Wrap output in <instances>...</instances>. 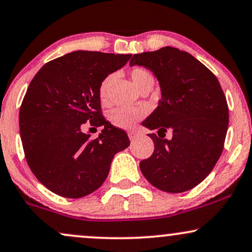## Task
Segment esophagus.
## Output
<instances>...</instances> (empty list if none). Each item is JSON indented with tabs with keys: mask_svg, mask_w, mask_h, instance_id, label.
I'll list each match as a JSON object with an SVG mask.
<instances>
[{
	"mask_svg": "<svg viewBox=\"0 0 252 252\" xmlns=\"http://www.w3.org/2000/svg\"><path fill=\"white\" fill-rule=\"evenodd\" d=\"M128 136H129V138L132 141V139H135L136 137H137V131H134V130H132V131H129Z\"/></svg>",
	"mask_w": 252,
	"mask_h": 252,
	"instance_id": "1",
	"label": "esophagus"
}]
</instances>
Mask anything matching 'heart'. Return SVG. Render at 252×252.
<instances>
[{"label":"heart","instance_id":"1","mask_svg":"<svg viewBox=\"0 0 252 252\" xmlns=\"http://www.w3.org/2000/svg\"><path fill=\"white\" fill-rule=\"evenodd\" d=\"M114 75H108L101 82L98 88V94L99 98L102 102L107 101L108 96V90L109 86H110V82L113 80ZM130 77H131L132 83L135 84V87L139 90L141 88H143L145 84L154 82V76L151 75L149 70L144 68H135L134 70L130 72ZM147 115V109L145 108H115L110 111L109 114V121L113 124L114 126L121 129H132L137 124V122L145 117Z\"/></svg>","mask_w":252,"mask_h":252}]
</instances>
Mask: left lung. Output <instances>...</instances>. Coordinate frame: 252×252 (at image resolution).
Wrapping results in <instances>:
<instances>
[{
  "label": "left lung",
  "instance_id": "8db88e82",
  "mask_svg": "<svg viewBox=\"0 0 252 252\" xmlns=\"http://www.w3.org/2000/svg\"><path fill=\"white\" fill-rule=\"evenodd\" d=\"M130 64L150 69L162 92L159 105L142 124L158 129V135L173 131L171 140L149 134L155 149L139 163L142 174L162 191L192 189L210 174L224 148L229 108L220 82L192 55L172 47L136 54Z\"/></svg>",
  "mask_w": 252,
  "mask_h": 252
}]
</instances>
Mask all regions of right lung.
Wrapping results in <instances>:
<instances>
[{
  "label": "right lung",
  "mask_w": 252,
  "mask_h": 252,
  "mask_svg": "<svg viewBox=\"0 0 252 252\" xmlns=\"http://www.w3.org/2000/svg\"><path fill=\"white\" fill-rule=\"evenodd\" d=\"M131 55L74 51L39 69L20 109V132L30 170L50 191L81 198L102 186L115 154L129 147L126 131L103 116L101 82ZM103 126L90 139L84 124ZM92 129V128H90Z\"/></svg>",
  "instance_id": "1"
}]
</instances>
